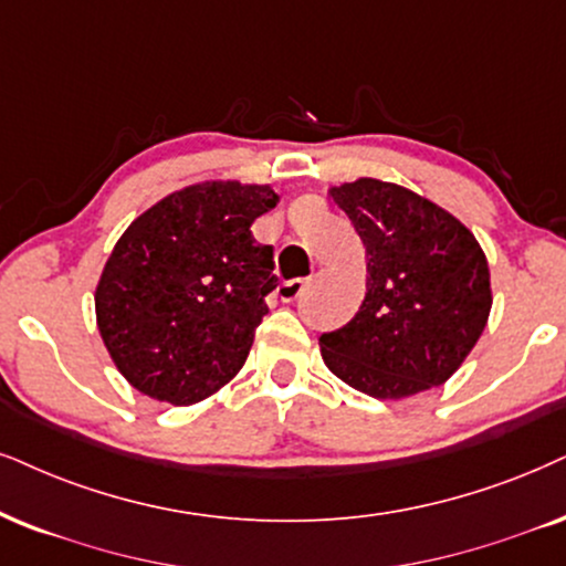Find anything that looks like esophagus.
I'll return each instance as SVG.
<instances>
[{
    "mask_svg": "<svg viewBox=\"0 0 566 566\" xmlns=\"http://www.w3.org/2000/svg\"><path fill=\"white\" fill-rule=\"evenodd\" d=\"M305 290V279H292V282H282L276 287V297L282 300V303H292V300H297L303 295Z\"/></svg>",
    "mask_w": 566,
    "mask_h": 566,
    "instance_id": "esophagus-1",
    "label": "esophagus"
}]
</instances>
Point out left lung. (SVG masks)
<instances>
[{"mask_svg": "<svg viewBox=\"0 0 566 566\" xmlns=\"http://www.w3.org/2000/svg\"><path fill=\"white\" fill-rule=\"evenodd\" d=\"M366 248V297L339 332L321 336L326 368L376 399H405L449 381L491 313L481 242L433 200L360 177L328 188Z\"/></svg>", "mask_w": 566, "mask_h": 566, "instance_id": "1", "label": "left lung"}]
</instances>
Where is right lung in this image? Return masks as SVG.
Listing matches in <instances>:
<instances>
[{"mask_svg":"<svg viewBox=\"0 0 566 566\" xmlns=\"http://www.w3.org/2000/svg\"><path fill=\"white\" fill-rule=\"evenodd\" d=\"M276 203L271 185L192 182L117 240L93 303L106 353L140 395L188 407L245 366L279 284L274 248L250 227Z\"/></svg>","mask_w":566,"mask_h":566,"instance_id":"right-lung-1","label":"right lung"}]
</instances>
